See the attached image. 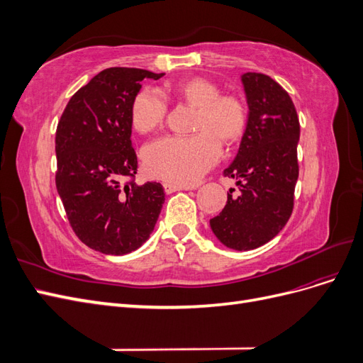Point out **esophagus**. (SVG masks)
<instances>
[{"label": "esophagus", "mask_w": 363, "mask_h": 363, "mask_svg": "<svg viewBox=\"0 0 363 363\" xmlns=\"http://www.w3.org/2000/svg\"><path fill=\"white\" fill-rule=\"evenodd\" d=\"M163 189L167 194H172V192H177V191H182V189H189L186 188V186H180V184H174V183H163Z\"/></svg>", "instance_id": "1"}]
</instances>
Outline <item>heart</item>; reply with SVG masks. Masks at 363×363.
I'll list each match as a JSON object with an SVG mask.
<instances>
[{"mask_svg": "<svg viewBox=\"0 0 363 363\" xmlns=\"http://www.w3.org/2000/svg\"><path fill=\"white\" fill-rule=\"evenodd\" d=\"M168 95L195 107L192 136H163L144 150V163L150 175L174 184H192L221 157L224 144L242 138L248 124V108L233 94L221 95L219 86L203 77L171 84ZM168 104L157 89L139 91L131 104V125L138 133H150L162 125Z\"/></svg>", "mask_w": 363, "mask_h": 363, "instance_id": "b5f03b06", "label": "heart"}]
</instances>
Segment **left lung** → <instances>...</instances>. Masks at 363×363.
Masks as SVG:
<instances>
[{
	"label": "left lung",
	"mask_w": 363,
	"mask_h": 363,
	"mask_svg": "<svg viewBox=\"0 0 363 363\" xmlns=\"http://www.w3.org/2000/svg\"><path fill=\"white\" fill-rule=\"evenodd\" d=\"M242 84L248 124L239 151L224 175L236 179L239 196L227 194L211 228L225 247L248 251L276 238L294 208L298 180L300 121L289 94L260 72H245Z\"/></svg>",
	"instance_id": "obj_1"
}]
</instances>
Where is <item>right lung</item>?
<instances>
[{"instance_id":"right-lung-1","label":"right lung","mask_w":363,"mask_h":363,"mask_svg":"<svg viewBox=\"0 0 363 363\" xmlns=\"http://www.w3.org/2000/svg\"><path fill=\"white\" fill-rule=\"evenodd\" d=\"M162 75L107 68L71 96L57 124V192L74 233L103 255L138 250L164 203L160 183H135L138 157L130 139L131 104L140 82Z\"/></svg>"}]
</instances>
